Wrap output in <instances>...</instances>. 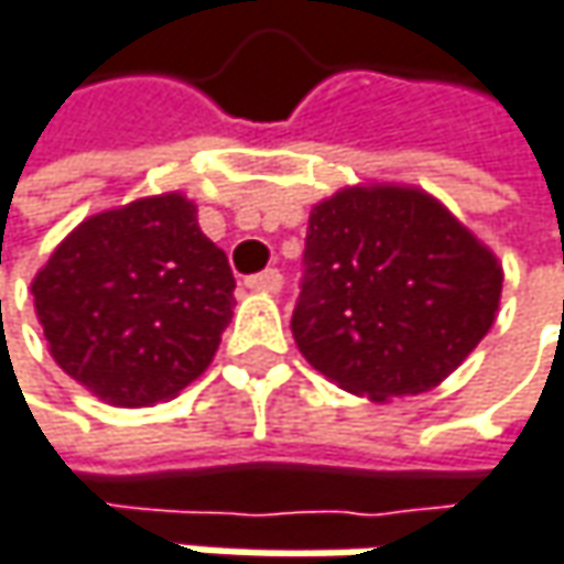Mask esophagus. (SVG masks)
Listing matches in <instances>:
<instances>
[{
	"instance_id": "34e87169",
	"label": "esophagus",
	"mask_w": 564,
	"mask_h": 564,
	"mask_svg": "<svg viewBox=\"0 0 564 564\" xmlns=\"http://www.w3.org/2000/svg\"><path fill=\"white\" fill-rule=\"evenodd\" d=\"M247 289L250 292H262V295H275L282 289V272L279 269H265L260 275H250L247 279Z\"/></svg>"
}]
</instances>
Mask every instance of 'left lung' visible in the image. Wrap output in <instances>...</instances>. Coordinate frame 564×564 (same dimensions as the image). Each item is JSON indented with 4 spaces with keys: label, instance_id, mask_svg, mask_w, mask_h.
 I'll return each mask as SVG.
<instances>
[{
    "label": "left lung",
    "instance_id": "obj_1",
    "mask_svg": "<svg viewBox=\"0 0 564 564\" xmlns=\"http://www.w3.org/2000/svg\"><path fill=\"white\" fill-rule=\"evenodd\" d=\"M498 257L417 185L359 182L307 218L292 334L302 356L369 401L453 376L498 317Z\"/></svg>",
    "mask_w": 564,
    "mask_h": 564
}]
</instances>
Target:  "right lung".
I'll list each match as a JSON object with an SVG mask.
<instances>
[{
    "label": "right lung",
    "instance_id": "obj_1",
    "mask_svg": "<svg viewBox=\"0 0 564 564\" xmlns=\"http://www.w3.org/2000/svg\"><path fill=\"white\" fill-rule=\"evenodd\" d=\"M234 289L182 192L89 215L31 279L54 362L115 408H150L195 382L230 324Z\"/></svg>",
    "mask_w": 564,
    "mask_h": 564
}]
</instances>
